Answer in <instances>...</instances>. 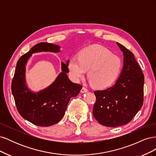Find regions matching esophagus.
Instances as JSON below:
<instances>
[{
	"mask_svg": "<svg viewBox=\"0 0 156 156\" xmlns=\"http://www.w3.org/2000/svg\"><path fill=\"white\" fill-rule=\"evenodd\" d=\"M88 92V89L87 88H85V87H83L82 88L81 90V93H85V92Z\"/></svg>",
	"mask_w": 156,
	"mask_h": 156,
	"instance_id": "obj_1",
	"label": "esophagus"
}]
</instances>
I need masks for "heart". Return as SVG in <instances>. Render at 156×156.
<instances>
[{"label": "heart", "mask_w": 156, "mask_h": 156, "mask_svg": "<svg viewBox=\"0 0 156 156\" xmlns=\"http://www.w3.org/2000/svg\"><path fill=\"white\" fill-rule=\"evenodd\" d=\"M120 58L100 45H92L81 50L78 59L70 58L68 68L72 79L79 82L88 72L92 85L105 88L115 82L122 69Z\"/></svg>", "instance_id": "b5f03b06"}]
</instances>
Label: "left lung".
I'll return each instance as SVG.
<instances>
[{"instance_id":"obj_1","label":"left lung","mask_w":156,"mask_h":156,"mask_svg":"<svg viewBox=\"0 0 156 156\" xmlns=\"http://www.w3.org/2000/svg\"><path fill=\"white\" fill-rule=\"evenodd\" d=\"M124 55L121 74L114 85L94 91L96 97L92 114L99 123L115 127L127 124L143 104L144 77L134 55L116 43Z\"/></svg>"}]
</instances>
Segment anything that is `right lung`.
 Instances as JSON below:
<instances>
[{
  "instance_id": "right-lung-1",
  "label": "right lung",
  "mask_w": 156,
  "mask_h": 156,
  "mask_svg": "<svg viewBox=\"0 0 156 156\" xmlns=\"http://www.w3.org/2000/svg\"><path fill=\"white\" fill-rule=\"evenodd\" d=\"M60 47L41 42L35 45L18 60L12 83V92L17 111L25 120L38 126H50L62 119L71 98L78 95L82 88L73 83L67 73L68 61L61 62L62 72L50 86L38 92H33L26 85V64L32 54L47 51L58 53Z\"/></svg>"
}]
</instances>
